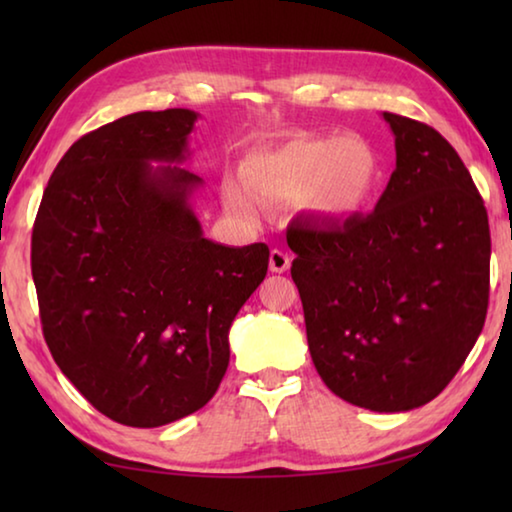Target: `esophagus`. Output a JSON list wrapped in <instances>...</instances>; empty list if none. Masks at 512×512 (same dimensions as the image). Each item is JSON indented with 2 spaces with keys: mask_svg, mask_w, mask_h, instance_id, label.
Masks as SVG:
<instances>
[{
  "mask_svg": "<svg viewBox=\"0 0 512 512\" xmlns=\"http://www.w3.org/2000/svg\"><path fill=\"white\" fill-rule=\"evenodd\" d=\"M268 266H271L273 273H284V271H289L291 257L284 253V250L273 248L271 250V257H268Z\"/></svg>",
  "mask_w": 512,
  "mask_h": 512,
  "instance_id": "esophagus-1",
  "label": "esophagus"
}]
</instances>
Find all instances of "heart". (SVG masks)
<instances>
[{
	"label": "heart",
	"instance_id": "heart-1",
	"mask_svg": "<svg viewBox=\"0 0 512 512\" xmlns=\"http://www.w3.org/2000/svg\"><path fill=\"white\" fill-rule=\"evenodd\" d=\"M244 183L248 193L235 183L225 187V203L244 219L257 216L255 197L268 207L302 198L320 219L345 221L375 201L381 160L361 135H307L248 158Z\"/></svg>",
	"mask_w": 512,
	"mask_h": 512
}]
</instances>
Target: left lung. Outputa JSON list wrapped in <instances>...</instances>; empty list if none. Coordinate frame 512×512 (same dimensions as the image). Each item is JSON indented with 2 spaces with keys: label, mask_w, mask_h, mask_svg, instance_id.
Wrapping results in <instances>:
<instances>
[{
  "label": "left lung",
  "mask_w": 512,
  "mask_h": 512,
  "mask_svg": "<svg viewBox=\"0 0 512 512\" xmlns=\"http://www.w3.org/2000/svg\"><path fill=\"white\" fill-rule=\"evenodd\" d=\"M395 171L370 214L296 225L291 277L311 361L361 409L411 411L443 393L479 339L490 296V225L443 135L384 112Z\"/></svg>",
  "instance_id": "1"
}]
</instances>
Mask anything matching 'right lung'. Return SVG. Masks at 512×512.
<instances>
[{"label": "right lung", "mask_w": 512, "mask_h": 512, "mask_svg": "<svg viewBox=\"0 0 512 512\" xmlns=\"http://www.w3.org/2000/svg\"><path fill=\"white\" fill-rule=\"evenodd\" d=\"M194 110L133 112L76 140L33 223L42 334L63 375L126 427H162L212 400L228 332L268 246L203 237L183 167ZM151 161H169L153 168Z\"/></svg>", "instance_id": "obj_1"}]
</instances>
